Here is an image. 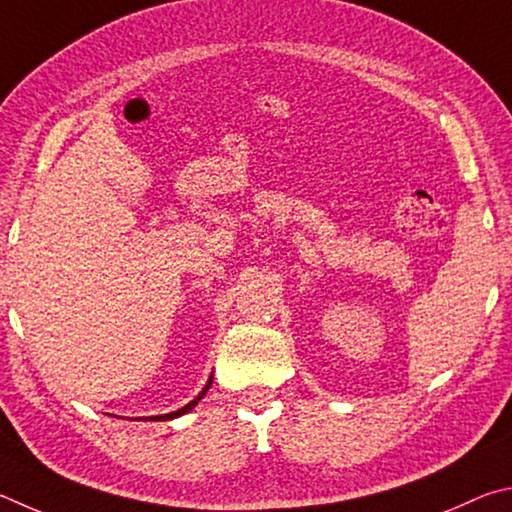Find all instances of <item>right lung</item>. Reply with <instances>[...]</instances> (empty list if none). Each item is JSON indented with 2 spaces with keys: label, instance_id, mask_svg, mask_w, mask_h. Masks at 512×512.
<instances>
[{
  "label": "right lung",
  "instance_id": "obj_1",
  "mask_svg": "<svg viewBox=\"0 0 512 512\" xmlns=\"http://www.w3.org/2000/svg\"><path fill=\"white\" fill-rule=\"evenodd\" d=\"M211 387V380H209V384H206V389H209ZM206 389L200 393V396H197L193 402H188V405L186 407H182V409H177V411H173V414H164V416H155V418H152V420H170V418H177V416H182V414H186V411H191L195 405H197V402H200L202 400V396H204V393H206Z\"/></svg>",
  "mask_w": 512,
  "mask_h": 512
}]
</instances>
